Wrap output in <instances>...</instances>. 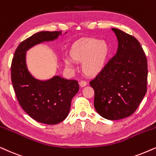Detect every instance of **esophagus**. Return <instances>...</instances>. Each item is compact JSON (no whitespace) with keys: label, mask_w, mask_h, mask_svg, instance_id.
<instances>
[{"label":"esophagus","mask_w":156,"mask_h":156,"mask_svg":"<svg viewBox=\"0 0 156 156\" xmlns=\"http://www.w3.org/2000/svg\"><path fill=\"white\" fill-rule=\"evenodd\" d=\"M79 84L80 87H84V86H86L87 85V82L85 81V80H81V81H80Z\"/></svg>","instance_id":"34e87169"}]
</instances>
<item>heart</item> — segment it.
Instances as JSON below:
<instances>
[{
  "mask_svg": "<svg viewBox=\"0 0 156 156\" xmlns=\"http://www.w3.org/2000/svg\"><path fill=\"white\" fill-rule=\"evenodd\" d=\"M109 52V45L104 41L86 38L77 41L70 50V58L66 57L67 68L73 69V61L82 62V70L86 76H94L101 71Z\"/></svg>",
  "mask_w": 156,
  "mask_h": 156,
  "instance_id": "b5f03b06",
  "label": "heart"
}]
</instances>
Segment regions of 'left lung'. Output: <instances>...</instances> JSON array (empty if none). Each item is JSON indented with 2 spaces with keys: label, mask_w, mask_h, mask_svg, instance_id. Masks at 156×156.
Listing matches in <instances>:
<instances>
[{
  "label": "left lung",
  "mask_w": 156,
  "mask_h": 156,
  "mask_svg": "<svg viewBox=\"0 0 156 156\" xmlns=\"http://www.w3.org/2000/svg\"><path fill=\"white\" fill-rule=\"evenodd\" d=\"M118 40L117 54L90 81L94 107L109 120L132 115L147 91V65L140 44L133 36L112 28Z\"/></svg>",
  "instance_id": "1"
}]
</instances>
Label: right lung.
Returning <instances> with one entry per match:
<instances>
[{"label": "right lung", "instance_id": "right-lung-1", "mask_svg": "<svg viewBox=\"0 0 156 156\" xmlns=\"http://www.w3.org/2000/svg\"><path fill=\"white\" fill-rule=\"evenodd\" d=\"M61 34L42 31L25 39L16 50L11 63V81L19 104L32 119L47 125L58 124L68 117L79 85L77 80L58 75L47 80L37 79L27 67V52L35 45L54 41Z\"/></svg>", "mask_w": 156, "mask_h": 156}]
</instances>
